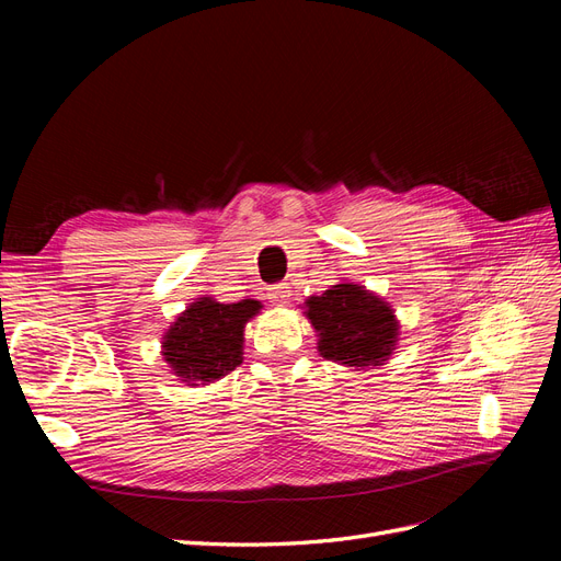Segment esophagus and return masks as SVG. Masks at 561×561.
I'll use <instances>...</instances> for the list:
<instances>
[{"label":"esophagus","instance_id":"34e87169","mask_svg":"<svg viewBox=\"0 0 561 561\" xmlns=\"http://www.w3.org/2000/svg\"><path fill=\"white\" fill-rule=\"evenodd\" d=\"M290 297H293V290H290V285H287V283H276V285L268 287V299L274 301L276 307H285V304L290 301Z\"/></svg>","mask_w":561,"mask_h":561}]
</instances>
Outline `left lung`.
<instances>
[{
	"label": "left lung",
	"instance_id": "obj_1",
	"mask_svg": "<svg viewBox=\"0 0 561 561\" xmlns=\"http://www.w3.org/2000/svg\"><path fill=\"white\" fill-rule=\"evenodd\" d=\"M307 316L320 336V355L334 363L381 365L398 342L393 309L360 285H332V290L307 301Z\"/></svg>",
	"mask_w": 561,
	"mask_h": 561
}]
</instances>
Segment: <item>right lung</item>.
<instances>
[{
  "mask_svg": "<svg viewBox=\"0 0 561 561\" xmlns=\"http://www.w3.org/2000/svg\"><path fill=\"white\" fill-rule=\"evenodd\" d=\"M260 301L219 304L201 297L163 336V358L190 386L210 383L243 363V328Z\"/></svg>",
  "mask_w": 561,
  "mask_h": 561,
  "instance_id": "obj_1",
  "label": "right lung"
}]
</instances>
